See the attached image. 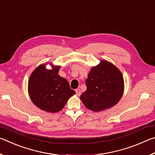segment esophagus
Listing matches in <instances>:
<instances>
[{"label": "esophagus", "instance_id": "1", "mask_svg": "<svg viewBox=\"0 0 155 155\" xmlns=\"http://www.w3.org/2000/svg\"><path fill=\"white\" fill-rule=\"evenodd\" d=\"M75 91H76V94H77L78 96H80L81 95V90H80V89H77V90H75Z\"/></svg>", "mask_w": 155, "mask_h": 155}]
</instances>
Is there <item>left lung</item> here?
<instances>
[{
  "label": "left lung",
  "instance_id": "1",
  "mask_svg": "<svg viewBox=\"0 0 155 155\" xmlns=\"http://www.w3.org/2000/svg\"><path fill=\"white\" fill-rule=\"evenodd\" d=\"M87 90L81 100L88 109L101 111L118 103L124 91V79L120 70L107 61L91 68L85 81Z\"/></svg>",
  "mask_w": 155,
  "mask_h": 155
}]
</instances>
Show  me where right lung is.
I'll return each mask as SVG.
<instances>
[{
	"instance_id": "obj_1",
	"label": "right lung",
	"mask_w": 155,
	"mask_h": 155,
	"mask_svg": "<svg viewBox=\"0 0 155 155\" xmlns=\"http://www.w3.org/2000/svg\"><path fill=\"white\" fill-rule=\"evenodd\" d=\"M60 67L46 69L42 64L34 70L28 81V94L35 105L44 111L56 113L64 108L75 91L64 78L59 75Z\"/></svg>"
}]
</instances>
